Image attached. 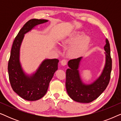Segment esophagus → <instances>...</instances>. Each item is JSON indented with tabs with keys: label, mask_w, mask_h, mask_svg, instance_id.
I'll return each mask as SVG.
<instances>
[{
	"label": "esophagus",
	"mask_w": 121,
	"mask_h": 121,
	"mask_svg": "<svg viewBox=\"0 0 121 121\" xmlns=\"http://www.w3.org/2000/svg\"><path fill=\"white\" fill-rule=\"evenodd\" d=\"M60 63L61 64H62V65H67V60H65V59H63V60H62L60 61Z\"/></svg>",
	"instance_id": "1"
}]
</instances>
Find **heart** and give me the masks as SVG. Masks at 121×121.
Segmentation results:
<instances>
[{
    "instance_id": "heart-1",
    "label": "heart",
    "mask_w": 121,
    "mask_h": 121,
    "mask_svg": "<svg viewBox=\"0 0 121 121\" xmlns=\"http://www.w3.org/2000/svg\"><path fill=\"white\" fill-rule=\"evenodd\" d=\"M64 43L74 45L70 48V54L72 57H78L85 52L90 43V39L88 36H84L82 33H77L65 39Z\"/></svg>"
}]
</instances>
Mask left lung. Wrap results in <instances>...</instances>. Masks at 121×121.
I'll return each instance as SVG.
<instances>
[{
	"label": "left lung",
	"instance_id": "obj_1",
	"mask_svg": "<svg viewBox=\"0 0 121 121\" xmlns=\"http://www.w3.org/2000/svg\"><path fill=\"white\" fill-rule=\"evenodd\" d=\"M105 42V66L100 75L90 84H85L81 78L79 69L82 57L71 59L68 63L69 68L66 71V89L69 97L75 101L81 103L92 102L104 91L108 85L112 70V59L110 43L107 39Z\"/></svg>",
	"mask_w": 121,
	"mask_h": 121
}]
</instances>
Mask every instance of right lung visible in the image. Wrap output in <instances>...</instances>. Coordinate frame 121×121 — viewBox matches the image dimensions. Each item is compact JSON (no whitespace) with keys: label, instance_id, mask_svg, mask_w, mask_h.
Listing matches in <instances>:
<instances>
[{"label":"right lung","instance_id":"right-lung-1","mask_svg":"<svg viewBox=\"0 0 121 121\" xmlns=\"http://www.w3.org/2000/svg\"><path fill=\"white\" fill-rule=\"evenodd\" d=\"M48 21L47 20L36 19L28 21L18 33L11 48L8 68L10 82L14 91L27 101H36L44 96L58 69V59H45L36 72L28 74L24 70L20 60V50L25 35L36 26Z\"/></svg>","mask_w":121,"mask_h":121}]
</instances>
